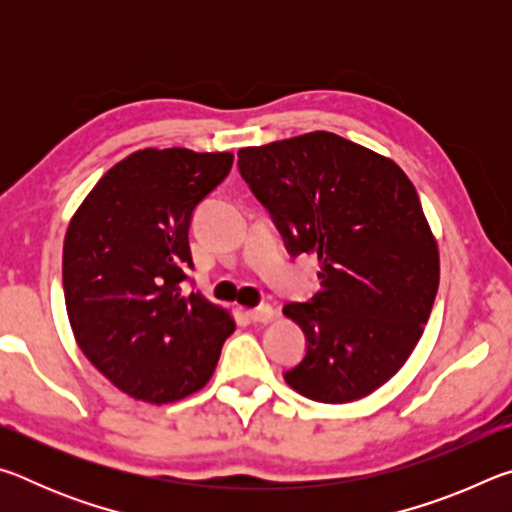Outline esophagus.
I'll use <instances>...</instances> for the list:
<instances>
[{
  "instance_id": "obj_1",
  "label": "esophagus",
  "mask_w": 512,
  "mask_h": 512,
  "mask_svg": "<svg viewBox=\"0 0 512 512\" xmlns=\"http://www.w3.org/2000/svg\"><path fill=\"white\" fill-rule=\"evenodd\" d=\"M248 318L253 320V323H268V320L273 318V307L271 305H259L248 309Z\"/></svg>"
}]
</instances>
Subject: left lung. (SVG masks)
Here are the masks:
<instances>
[{"label":"left lung","instance_id":"8db88e82","mask_svg":"<svg viewBox=\"0 0 512 512\" xmlns=\"http://www.w3.org/2000/svg\"><path fill=\"white\" fill-rule=\"evenodd\" d=\"M237 155L289 255L318 257V293L284 307L307 339L284 381L314 402L361 400L404 366L438 293L418 192L393 160L325 131Z\"/></svg>","mask_w":512,"mask_h":512}]
</instances>
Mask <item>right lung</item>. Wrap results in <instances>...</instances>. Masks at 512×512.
<instances>
[{"label": "right lung", "mask_w": 512, "mask_h": 512, "mask_svg": "<svg viewBox=\"0 0 512 512\" xmlns=\"http://www.w3.org/2000/svg\"><path fill=\"white\" fill-rule=\"evenodd\" d=\"M232 153L144 149L117 162L69 221L63 289L76 343L135 400L176 402L212 377L235 320L198 291L189 225Z\"/></svg>", "instance_id": "right-lung-1"}]
</instances>
